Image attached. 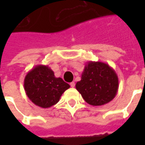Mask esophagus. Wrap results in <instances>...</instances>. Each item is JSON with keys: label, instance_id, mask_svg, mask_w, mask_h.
Masks as SVG:
<instances>
[{"label": "esophagus", "instance_id": "1", "mask_svg": "<svg viewBox=\"0 0 145 145\" xmlns=\"http://www.w3.org/2000/svg\"><path fill=\"white\" fill-rule=\"evenodd\" d=\"M70 85H71V88H74V86H75V83L73 82H71V84H70Z\"/></svg>", "mask_w": 145, "mask_h": 145}]
</instances>
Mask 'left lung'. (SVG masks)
<instances>
[{
  "instance_id": "obj_1",
  "label": "left lung",
  "mask_w": 145,
  "mask_h": 145,
  "mask_svg": "<svg viewBox=\"0 0 145 145\" xmlns=\"http://www.w3.org/2000/svg\"><path fill=\"white\" fill-rule=\"evenodd\" d=\"M75 87L87 103L103 106L115 98L119 88L118 76L108 63L89 61Z\"/></svg>"
}]
</instances>
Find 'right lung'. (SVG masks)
Instances as JSON below:
<instances>
[{
	"mask_svg": "<svg viewBox=\"0 0 145 145\" xmlns=\"http://www.w3.org/2000/svg\"><path fill=\"white\" fill-rule=\"evenodd\" d=\"M70 85L61 78H56L47 65H36L27 73L24 88L33 103L41 108H50L57 104Z\"/></svg>",
	"mask_w": 145,
	"mask_h": 145,
	"instance_id": "1",
	"label": "right lung"
}]
</instances>
